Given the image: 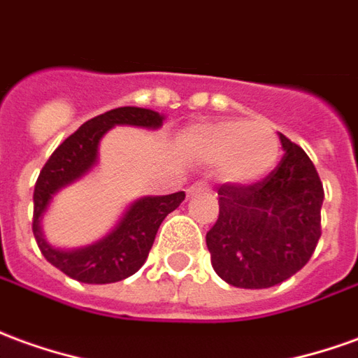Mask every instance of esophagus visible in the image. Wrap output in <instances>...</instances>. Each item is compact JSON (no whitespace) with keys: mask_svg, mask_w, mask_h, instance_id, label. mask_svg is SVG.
I'll list each match as a JSON object with an SVG mask.
<instances>
[{"mask_svg":"<svg viewBox=\"0 0 358 358\" xmlns=\"http://www.w3.org/2000/svg\"><path fill=\"white\" fill-rule=\"evenodd\" d=\"M211 187L207 182H196V184H192V186L187 187V196H196V194H201V192H209Z\"/></svg>","mask_w":358,"mask_h":358,"instance_id":"esophagus-1","label":"esophagus"}]
</instances>
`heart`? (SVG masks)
<instances>
[{
    "instance_id": "heart-1",
    "label": "heart",
    "mask_w": 358,
    "mask_h": 358,
    "mask_svg": "<svg viewBox=\"0 0 358 358\" xmlns=\"http://www.w3.org/2000/svg\"><path fill=\"white\" fill-rule=\"evenodd\" d=\"M184 147L194 159L217 164L224 182L252 184L266 178L279 157V141L271 127L244 120H221L192 126Z\"/></svg>"
}]
</instances>
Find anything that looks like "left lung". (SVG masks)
Returning a JSON list of instances; mask_svg holds the SVG:
<instances>
[{
  "mask_svg": "<svg viewBox=\"0 0 358 358\" xmlns=\"http://www.w3.org/2000/svg\"><path fill=\"white\" fill-rule=\"evenodd\" d=\"M283 159L252 186L222 184L219 219L207 232L215 273L232 287L269 289L308 264L322 227L324 187L308 155L279 134Z\"/></svg>",
  "mask_w": 358,
  "mask_h": 358,
  "instance_id": "8db88e82",
  "label": "left lung"
}]
</instances>
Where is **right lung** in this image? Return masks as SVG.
Masks as SVG:
<instances>
[{"instance_id":"obj_1","label":"right lung","mask_w":358,"mask_h":358,"mask_svg":"<svg viewBox=\"0 0 358 358\" xmlns=\"http://www.w3.org/2000/svg\"><path fill=\"white\" fill-rule=\"evenodd\" d=\"M164 114L155 110L122 106L104 112L69 136L52 153L34 186V217L32 232L42 256L59 271L81 283L104 285L122 281L139 271L149 250L153 246L157 231L164 217L178 207L186 194L176 192L169 196H145L127 205L118 222L101 240L81 248H57L52 246L44 231L42 219L54 201L57 192L85 178L99 162V145L104 134L114 126H134L145 129H159Z\"/></svg>"}]
</instances>
